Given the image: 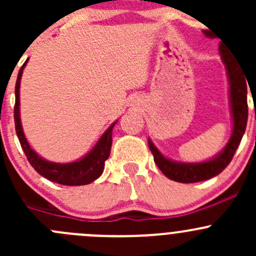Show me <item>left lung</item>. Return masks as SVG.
<instances>
[{
  "mask_svg": "<svg viewBox=\"0 0 256 256\" xmlns=\"http://www.w3.org/2000/svg\"><path fill=\"white\" fill-rule=\"evenodd\" d=\"M203 33L206 37L213 38L209 30H203ZM219 53L226 69V76L229 82V105H230L232 122H233L230 138L224 148L207 161L178 162L164 156L161 151L154 146L151 138H148V147L154 154V164L158 166L164 176L176 182L196 183L207 180L220 174L230 164L246 128L248 92L244 76L230 54L226 53V48L219 46Z\"/></svg>",
  "mask_w": 256,
  "mask_h": 256,
  "instance_id": "8db88e82",
  "label": "left lung"
}]
</instances>
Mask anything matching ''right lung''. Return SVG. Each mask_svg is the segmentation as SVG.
Listing matches in <instances>:
<instances>
[{"mask_svg":"<svg viewBox=\"0 0 256 256\" xmlns=\"http://www.w3.org/2000/svg\"><path fill=\"white\" fill-rule=\"evenodd\" d=\"M27 62L28 59L18 72L16 90H14V94H16V104H14L16 134L20 146H22V150L24 151L26 156H27V160L40 176L47 178L52 182L64 186H84L94 182L96 178L102 176V171H104L105 161L110 156V150H112V128L118 122V120L114 121L112 125L108 128V130L102 134L96 144L82 158L73 162H66V164H58V162H52L43 158L30 147V142L26 138L24 132H23L22 122H20V86L23 69H24Z\"/></svg>","mask_w":256,"mask_h":256,"instance_id":"add662e5","label":"right lung"}]
</instances>
